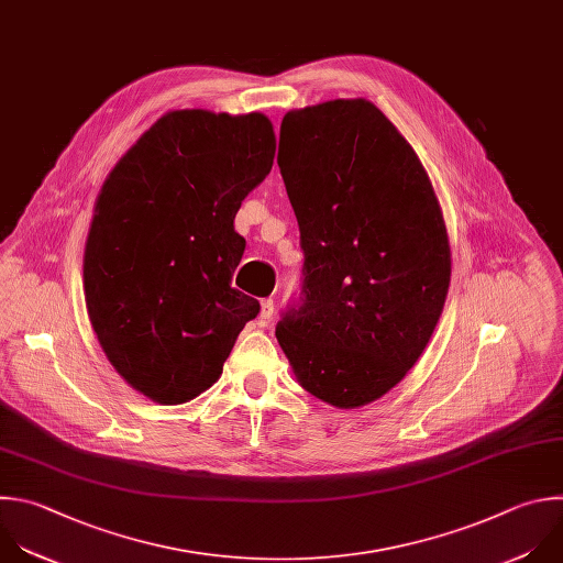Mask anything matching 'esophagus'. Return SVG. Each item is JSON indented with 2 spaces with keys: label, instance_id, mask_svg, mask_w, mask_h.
Returning a JSON list of instances; mask_svg holds the SVG:
<instances>
[{
  "label": "esophagus",
  "instance_id": "1",
  "mask_svg": "<svg viewBox=\"0 0 563 563\" xmlns=\"http://www.w3.org/2000/svg\"><path fill=\"white\" fill-rule=\"evenodd\" d=\"M274 311H276V305L272 298L261 300V320H269L274 316Z\"/></svg>",
  "mask_w": 563,
  "mask_h": 563
}]
</instances>
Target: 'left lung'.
Instances as JSON below:
<instances>
[{"label": "left lung", "instance_id": "left-lung-1", "mask_svg": "<svg viewBox=\"0 0 563 563\" xmlns=\"http://www.w3.org/2000/svg\"><path fill=\"white\" fill-rule=\"evenodd\" d=\"M280 143L305 263L276 338L311 396L362 407L407 376L440 320L442 210L418 154L371 101L287 112Z\"/></svg>", "mask_w": 563, "mask_h": 563}]
</instances>
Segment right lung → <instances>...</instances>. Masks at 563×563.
<instances>
[{
  "label": "right lung",
  "instance_id": "add662e5",
  "mask_svg": "<svg viewBox=\"0 0 563 563\" xmlns=\"http://www.w3.org/2000/svg\"><path fill=\"white\" fill-rule=\"evenodd\" d=\"M274 154L265 114L174 110L101 187L84 256L86 307L112 366L154 402L210 389L261 311L232 287L245 252L234 217Z\"/></svg>",
  "mask_w": 563,
  "mask_h": 563
}]
</instances>
